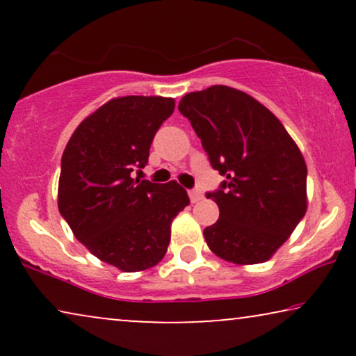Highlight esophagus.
<instances>
[{
	"mask_svg": "<svg viewBox=\"0 0 356 356\" xmlns=\"http://www.w3.org/2000/svg\"><path fill=\"white\" fill-rule=\"evenodd\" d=\"M189 199H191V202L201 201V199H202V193L199 191V189H191V191H189Z\"/></svg>",
	"mask_w": 356,
	"mask_h": 356,
	"instance_id": "34e87169",
	"label": "esophagus"
}]
</instances>
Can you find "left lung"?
<instances>
[{
	"instance_id": "1",
	"label": "left lung",
	"mask_w": 356,
	"mask_h": 356,
	"mask_svg": "<svg viewBox=\"0 0 356 356\" xmlns=\"http://www.w3.org/2000/svg\"><path fill=\"white\" fill-rule=\"evenodd\" d=\"M178 110L225 177L206 193L220 211L204 228L207 246L235 264L270 259L306 213L308 170L298 145L272 111L232 87L191 92Z\"/></svg>"
}]
</instances>
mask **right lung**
<instances>
[{
	"mask_svg": "<svg viewBox=\"0 0 356 356\" xmlns=\"http://www.w3.org/2000/svg\"><path fill=\"white\" fill-rule=\"evenodd\" d=\"M173 110L175 100L165 97L113 99L77 126L63 152L61 217L92 254L124 272L162 259L172 220L189 204L177 181L133 178L147 163L154 136Z\"/></svg>",
	"mask_w": 356,
	"mask_h": 356,
	"instance_id": "1",
	"label": "right lung"
}]
</instances>
